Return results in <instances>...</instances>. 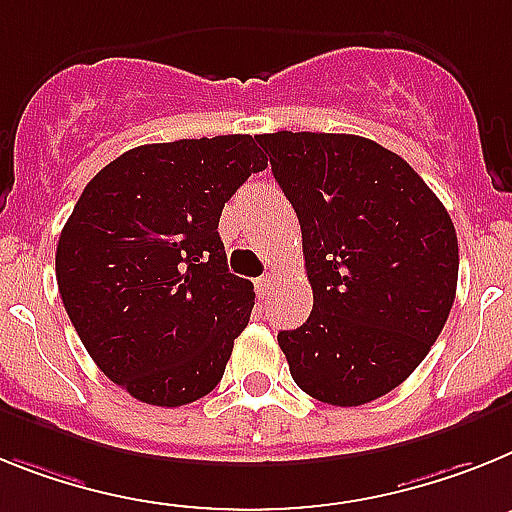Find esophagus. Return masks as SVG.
<instances>
[{"mask_svg":"<svg viewBox=\"0 0 512 512\" xmlns=\"http://www.w3.org/2000/svg\"><path fill=\"white\" fill-rule=\"evenodd\" d=\"M255 286H257V293L265 299V296L270 293V288H273V278H270V275H262V278H257L255 281Z\"/></svg>","mask_w":512,"mask_h":512,"instance_id":"34e87169","label":"esophagus"}]
</instances>
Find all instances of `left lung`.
I'll use <instances>...</instances> for the list:
<instances>
[{"mask_svg": "<svg viewBox=\"0 0 512 512\" xmlns=\"http://www.w3.org/2000/svg\"><path fill=\"white\" fill-rule=\"evenodd\" d=\"M301 224L314 306L278 332L309 397L358 407L397 389L441 335L459 281L456 229L399 154L350 133H262Z\"/></svg>", "mask_w": 512, "mask_h": 512, "instance_id": "left-lung-1", "label": "left lung"}]
</instances>
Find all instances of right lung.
Returning <instances> with one entry per match:
<instances>
[{
    "mask_svg": "<svg viewBox=\"0 0 512 512\" xmlns=\"http://www.w3.org/2000/svg\"><path fill=\"white\" fill-rule=\"evenodd\" d=\"M262 159L242 133L136 146L87 182L61 229L66 314L97 368L139 402L190 404L224 376L255 286L226 268L219 219Z\"/></svg>",
    "mask_w": 512,
    "mask_h": 512,
    "instance_id": "add662e5",
    "label": "right lung"
}]
</instances>
